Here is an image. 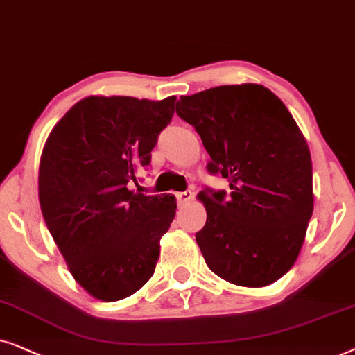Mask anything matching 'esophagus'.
Listing matches in <instances>:
<instances>
[{"instance_id": "34e87169", "label": "esophagus", "mask_w": 355, "mask_h": 355, "mask_svg": "<svg viewBox=\"0 0 355 355\" xmlns=\"http://www.w3.org/2000/svg\"><path fill=\"white\" fill-rule=\"evenodd\" d=\"M175 196H177L178 202H187V201H190L191 198H193V193H191L190 190H187V191H178V193H175Z\"/></svg>"}]
</instances>
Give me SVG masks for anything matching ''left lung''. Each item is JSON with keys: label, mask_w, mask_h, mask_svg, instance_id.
<instances>
[{"label": "left lung", "mask_w": 355, "mask_h": 355, "mask_svg": "<svg viewBox=\"0 0 355 355\" xmlns=\"http://www.w3.org/2000/svg\"><path fill=\"white\" fill-rule=\"evenodd\" d=\"M177 115L195 126L207 170L229 180L206 188V224L196 232L206 264L235 286L272 284L294 266L313 212L311 157L291 112L261 84L185 96Z\"/></svg>", "instance_id": "8db88e82"}]
</instances>
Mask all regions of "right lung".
Here are the masks:
<instances>
[{
	"mask_svg": "<svg viewBox=\"0 0 355 355\" xmlns=\"http://www.w3.org/2000/svg\"><path fill=\"white\" fill-rule=\"evenodd\" d=\"M175 101L86 97L56 123L45 143L42 214L69 272L98 300L130 297L154 274L177 200L130 187L150 164Z\"/></svg>",
	"mask_w": 355,
	"mask_h": 355,
	"instance_id": "1",
	"label": "right lung"
}]
</instances>
